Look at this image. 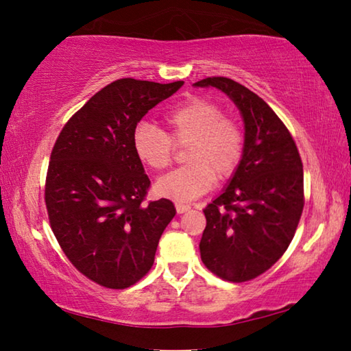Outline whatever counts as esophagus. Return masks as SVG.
I'll use <instances>...</instances> for the list:
<instances>
[{
    "label": "esophagus",
    "mask_w": 351,
    "mask_h": 351,
    "mask_svg": "<svg viewBox=\"0 0 351 351\" xmlns=\"http://www.w3.org/2000/svg\"><path fill=\"white\" fill-rule=\"evenodd\" d=\"M175 207H176V212H178V213H184V212H187V210H190V206H189V204L176 203V204H175Z\"/></svg>",
    "instance_id": "34e87169"
}]
</instances>
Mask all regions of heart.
Wrapping results in <instances>:
<instances>
[{
	"label": "heart",
	"instance_id": "1",
	"mask_svg": "<svg viewBox=\"0 0 351 351\" xmlns=\"http://www.w3.org/2000/svg\"><path fill=\"white\" fill-rule=\"evenodd\" d=\"M167 133L142 122L134 128L132 144L139 161L152 170L167 169L175 144L189 142V164L159 178L154 190L159 197L181 203L209 192L215 181L232 176L245 154V134L232 119L226 117L218 104L206 97H190L164 114Z\"/></svg>",
	"mask_w": 351,
	"mask_h": 351
}]
</instances>
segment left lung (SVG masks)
I'll list each match as a JSON object with an SVG mask.
<instances>
[{
  "label": "left lung",
  "instance_id": "8db88e82",
  "mask_svg": "<svg viewBox=\"0 0 351 351\" xmlns=\"http://www.w3.org/2000/svg\"><path fill=\"white\" fill-rule=\"evenodd\" d=\"M232 99L245 122V154L228 187L207 204L201 260L219 278L252 280L293 241L304 210V165L293 136L271 106L228 77H207Z\"/></svg>",
  "mask_w": 351,
  "mask_h": 351
}]
</instances>
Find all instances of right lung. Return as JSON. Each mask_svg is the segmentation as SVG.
<instances>
[{"mask_svg": "<svg viewBox=\"0 0 351 351\" xmlns=\"http://www.w3.org/2000/svg\"><path fill=\"white\" fill-rule=\"evenodd\" d=\"M182 85L112 82L64 123L52 148L45 186L51 229L75 269L100 287L139 282L175 217L169 199L145 203L150 180L132 138L148 110Z\"/></svg>", "mask_w": 351, "mask_h": 351, "instance_id": "right-lung-1", "label": "right lung"}]
</instances>
